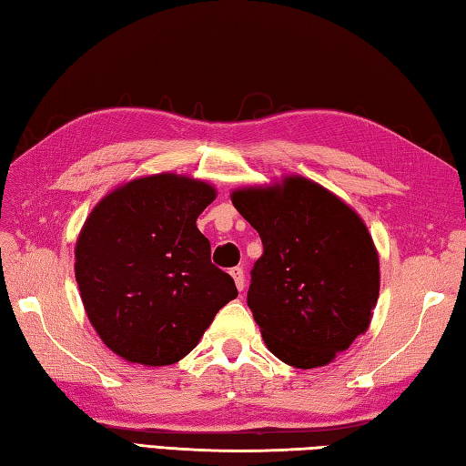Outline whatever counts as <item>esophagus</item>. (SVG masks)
I'll return each instance as SVG.
<instances>
[{"label":"esophagus","instance_id":"1","mask_svg":"<svg viewBox=\"0 0 466 466\" xmlns=\"http://www.w3.org/2000/svg\"><path fill=\"white\" fill-rule=\"evenodd\" d=\"M230 275H232V279H234L236 287H238V291H244V287H247V281H244V270H242V267L230 268Z\"/></svg>","mask_w":466,"mask_h":466}]
</instances>
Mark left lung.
I'll use <instances>...</instances> for the list:
<instances>
[{
    "instance_id": "1",
    "label": "left lung",
    "mask_w": 466,
    "mask_h": 466,
    "mask_svg": "<svg viewBox=\"0 0 466 466\" xmlns=\"http://www.w3.org/2000/svg\"><path fill=\"white\" fill-rule=\"evenodd\" d=\"M262 240L248 308L267 349L295 369L326 367L365 334L379 299V252L346 201L301 175L232 191Z\"/></svg>"
}]
</instances>
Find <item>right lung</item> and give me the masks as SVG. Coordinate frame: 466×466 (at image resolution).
I'll return each mask as SVG.
<instances>
[{
  "mask_svg": "<svg viewBox=\"0 0 466 466\" xmlns=\"http://www.w3.org/2000/svg\"><path fill=\"white\" fill-rule=\"evenodd\" d=\"M216 196L201 179L157 173L122 183L91 209L75 244V279L91 326L117 357L179 362L238 295L196 224Z\"/></svg>",
  "mask_w": 466,
  "mask_h": 466,
  "instance_id": "obj_1",
  "label": "right lung"
}]
</instances>
